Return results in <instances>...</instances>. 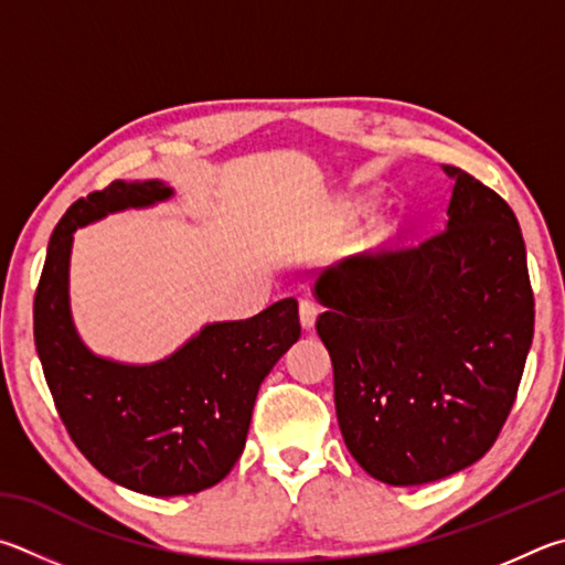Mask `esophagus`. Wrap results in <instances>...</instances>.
Segmentation results:
<instances>
[{
	"label": "esophagus",
	"mask_w": 565,
	"mask_h": 565,
	"mask_svg": "<svg viewBox=\"0 0 565 565\" xmlns=\"http://www.w3.org/2000/svg\"><path fill=\"white\" fill-rule=\"evenodd\" d=\"M318 315H320V305L318 302H315L312 298H308V295H305V298H300V322H302L305 330L312 328L315 320H318Z\"/></svg>",
	"instance_id": "1"
}]
</instances>
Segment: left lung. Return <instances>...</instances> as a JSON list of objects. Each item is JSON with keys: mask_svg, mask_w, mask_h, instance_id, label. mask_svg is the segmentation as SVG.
I'll list each match as a JSON object with an SVG mask.
<instances>
[{"mask_svg": "<svg viewBox=\"0 0 565 565\" xmlns=\"http://www.w3.org/2000/svg\"><path fill=\"white\" fill-rule=\"evenodd\" d=\"M449 221L417 245L367 250L315 282L342 439L392 487L451 477L509 419L533 340L516 215L454 166Z\"/></svg>", "mask_w": 565, "mask_h": 565, "instance_id": "obj_1", "label": "left lung"}]
</instances>
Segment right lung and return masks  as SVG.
Here are the masks:
<instances>
[{"label": "right lung", "instance_id": "1", "mask_svg": "<svg viewBox=\"0 0 565 565\" xmlns=\"http://www.w3.org/2000/svg\"><path fill=\"white\" fill-rule=\"evenodd\" d=\"M168 195L158 181H114L78 198L54 227L34 295L36 352L68 437L106 479L148 497L198 493L231 473L257 390L300 338L298 300L285 298L250 320L205 324L156 364H118L84 348L66 292L74 231Z\"/></svg>", "mask_w": 565, "mask_h": 565}]
</instances>
